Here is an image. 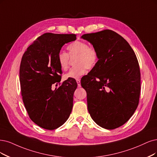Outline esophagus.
<instances>
[{"label":"esophagus","mask_w":157,"mask_h":157,"mask_svg":"<svg viewBox=\"0 0 157 157\" xmlns=\"http://www.w3.org/2000/svg\"><path fill=\"white\" fill-rule=\"evenodd\" d=\"M76 82H77V83H78V87H80V86H81V83H80V79H76Z\"/></svg>","instance_id":"34e87169"}]
</instances>
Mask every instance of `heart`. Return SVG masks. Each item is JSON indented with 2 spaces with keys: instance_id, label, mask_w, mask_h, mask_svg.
<instances>
[{
  "instance_id": "b5f03b06",
  "label": "heart",
  "mask_w": 157,
  "mask_h": 157,
  "mask_svg": "<svg viewBox=\"0 0 157 157\" xmlns=\"http://www.w3.org/2000/svg\"><path fill=\"white\" fill-rule=\"evenodd\" d=\"M68 54L65 52L61 51L57 55L59 65L63 71H67L69 66L70 57H74L75 66L65 74L67 78L77 79L83 75L86 69L93 68L98 60V54L93 46H89L84 41L73 42L67 48Z\"/></svg>"
}]
</instances>
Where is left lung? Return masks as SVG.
Wrapping results in <instances>:
<instances>
[{
    "label": "left lung",
    "instance_id": "left-lung-1",
    "mask_svg": "<svg viewBox=\"0 0 157 157\" xmlns=\"http://www.w3.org/2000/svg\"><path fill=\"white\" fill-rule=\"evenodd\" d=\"M98 54L95 67L81 80L92 119L103 128L124 125L138 107L140 72L134 51L117 33L105 30L84 34Z\"/></svg>",
    "mask_w": 157,
    "mask_h": 157
}]
</instances>
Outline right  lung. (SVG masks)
<instances>
[{
    "label": "right lung",
    "instance_id": "1",
    "mask_svg": "<svg viewBox=\"0 0 157 157\" xmlns=\"http://www.w3.org/2000/svg\"><path fill=\"white\" fill-rule=\"evenodd\" d=\"M76 39L75 34L46 33L27 48L21 59L19 79L23 103L30 119L39 127L54 130L69 118L77 83L68 78L61 82L57 55L63 46Z\"/></svg>",
    "mask_w": 157,
    "mask_h": 157
}]
</instances>
